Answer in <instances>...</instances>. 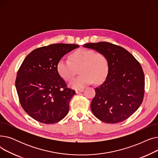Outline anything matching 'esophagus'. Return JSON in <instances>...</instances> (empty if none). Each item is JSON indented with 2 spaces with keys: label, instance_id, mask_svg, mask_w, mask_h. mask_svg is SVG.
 Returning a JSON list of instances; mask_svg holds the SVG:
<instances>
[{
  "label": "esophagus",
  "instance_id": "1",
  "mask_svg": "<svg viewBox=\"0 0 158 158\" xmlns=\"http://www.w3.org/2000/svg\"><path fill=\"white\" fill-rule=\"evenodd\" d=\"M83 89H76V93L77 94H80V93H82V92H83Z\"/></svg>",
  "mask_w": 158,
  "mask_h": 158
}]
</instances>
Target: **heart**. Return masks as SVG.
Here are the masks:
<instances>
[{
  "label": "heart",
  "mask_w": 158,
  "mask_h": 158,
  "mask_svg": "<svg viewBox=\"0 0 158 158\" xmlns=\"http://www.w3.org/2000/svg\"><path fill=\"white\" fill-rule=\"evenodd\" d=\"M70 61L63 57L57 62L56 69L60 77L70 81L77 73L80 76L72 80L69 86L73 89L82 88L87 85L103 82L108 74L109 63L102 53H95L92 50L79 49L70 56Z\"/></svg>",
  "instance_id": "obj_1"
}]
</instances>
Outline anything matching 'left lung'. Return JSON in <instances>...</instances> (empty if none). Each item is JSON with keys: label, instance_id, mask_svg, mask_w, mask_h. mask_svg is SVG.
Instances as JSON below:
<instances>
[{"label": "left lung", "instance_id": "left-lung-1", "mask_svg": "<svg viewBox=\"0 0 158 158\" xmlns=\"http://www.w3.org/2000/svg\"><path fill=\"white\" fill-rule=\"evenodd\" d=\"M83 46L103 54L109 63L106 80L95 88V96L90 105L92 113L108 123L126 120L143 101L145 77L142 66L122 47L105 41Z\"/></svg>", "mask_w": 158, "mask_h": 158}]
</instances>
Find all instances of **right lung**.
<instances>
[{
  "label": "right lung",
  "mask_w": 158,
  "mask_h": 158,
  "mask_svg": "<svg viewBox=\"0 0 158 158\" xmlns=\"http://www.w3.org/2000/svg\"><path fill=\"white\" fill-rule=\"evenodd\" d=\"M79 47L52 44L34 50L25 58L15 86L23 109L32 118L50 124L60 121L68 114L69 102L76 92L66 88L56 66L66 54Z\"/></svg>",
  "instance_id": "obj_1"
}]
</instances>
